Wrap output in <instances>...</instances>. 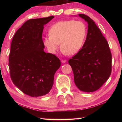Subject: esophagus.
<instances>
[{
    "instance_id": "obj_1",
    "label": "esophagus",
    "mask_w": 122,
    "mask_h": 122,
    "mask_svg": "<svg viewBox=\"0 0 122 122\" xmlns=\"http://www.w3.org/2000/svg\"><path fill=\"white\" fill-rule=\"evenodd\" d=\"M61 62H62V63H66V62H67V60H61Z\"/></svg>"
}]
</instances>
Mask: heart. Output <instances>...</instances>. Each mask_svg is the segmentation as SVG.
<instances>
[{
	"instance_id": "obj_1",
	"label": "heart",
	"mask_w": 122,
	"mask_h": 122,
	"mask_svg": "<svg viewBox=\"0 0 122 122\" xmlns=\"http://www.w3.org/2000/svg\"><path fill=\"white\" fill-rule=\"evenodd\" d=\"M87 32L82 21L63 20L55 22L49 30V35L43 38V43L49 52L55 53L61 44V49L68 55L77 53L84 44Z\"/></svg>"
}]
</instances>
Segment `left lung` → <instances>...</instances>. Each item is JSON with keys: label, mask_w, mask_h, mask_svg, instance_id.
I'll return each mask as SVG.
<instances>
[{"label": "left lung", "mask_w": 122, "mask_h": 122, "mask_svg": "<svg viewBox=\"0 0 122 122\" xmlns=\"http://www.w3.org/2000/svg\"><path fill=\"white\" fill-rule=\"evenodd\" d=\"M78 15L88 22L87 36L82 48L68 63L76 86L82 92H93L110 77L112 55L108 42L93 20L84 14Z\"/></svg>", "instance_id": "8db88e82"}]
</instances>
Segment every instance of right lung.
<instances>
[{
	"label": "right lung",
	"instance_id": "add662e5",
	"mask_svg": "<svg viewBox=\"0 0 122 122\" xmlns=\"http://www.w3.org/2000/svg\"><path fill=\"white\" fill-rule=\"evenodd\" d=\"M54 18L27 20L12 40L9 63L11 78L16 87L31 97L42 96L50 92L54 74L61 66L58 57L44 51V26Z\"/></svg>",
	"mask_w": 122,
	"mask_h": 122
}]
</instances>
